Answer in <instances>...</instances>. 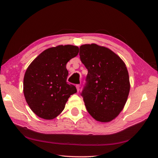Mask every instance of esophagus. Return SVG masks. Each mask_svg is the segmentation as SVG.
Here are the masks:
<instances>
[{
    "label": "esophagus",
    "mask_w": 158,
    "mask_h": 158,
    "mask_svg": "<svg viewBox=\"0 0 158 158\" xmlns=\"http://www.w3.org/2000/svg\"><path fill=\"white\" fill-rule=\"evenodd\" d=\"M76 87H77V91H79V89H80V85H79V84H77Z\"/></svg>",
    "instance_id": "34e87169"
}]
</instances>
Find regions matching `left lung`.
Returning <instances> with one entry per match:
<instances>
[{
    "mask_svg": "<svg viewBox=\"0 0 158 158\" xmlns=\"http://www.w3.org/2000/svg\"><path fill=\"white\" fill-rule=\"evenodd\" d=\"M88 73L81 93L87 112L102 123L112 120L123 110L130 91L129 73L122 59L107 48L95 44L79 48Z\"/></svg>",
    "mask_w": 158,
    "mask_h": 158,
    "instance_id": "8db88e82",
    "label": "left lung"
}]
</instances>
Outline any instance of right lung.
Returning <instances> with one entry per match:
<instances>
[{
    "mask_svg": "<svg viewBox=\"0 0 158 158\" xmlns=\"http://www.w3.org/2000/svg\"><path fill=\"white\" fill-rule=\"evenodd\" d=\"M79 53L72 45L50 48L39 54L29 64L23 79L25 100L40 118L51 120L63 110L75 86L67 82L66 64Z\"/></svg>",
    "mask_w": 158,
    "mask_h": 158,
    "instance_id": "1",
    "label": "right lung"
}]
</instances>
